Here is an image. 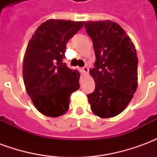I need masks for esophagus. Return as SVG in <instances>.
I'll list each match as a JSON object with an SVG mask.
<instances>
[{"label": "esophagus", "mask_w": 157, "mask_h": 157, "mask_svg": "<svg viewBox=\"0 0 157 157\" xmlns=\"http://www.w3.org/2000/svg\"><path fill=\"white\" fill-rule=\"evenodd\" d=\"M82 71L84 72V73H87V72H88V68H87L86 66H83L82 68Z\"/></svg>", "instance_id": "esophagus-1"}]
</instances>
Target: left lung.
<instances>
[{
    "instance_id": "obj_1",
    "label": "left lung",
    "mask_w": 157,
    "mask_h": 157,
    "mask_svg": "<svg viewBox=\"0 0 157 157\" xmlns=\"http://www.w3.org/2000/svg\"><path fill=\"white\" fill-rule=\"evenodd\" d=\"M86 32L95 52L90 72L95 90L87 95L91 109L101 118L118 115L127 107L137 87L138 57L131 39L112 21L86 22Z\"/></svg>"
}]
</instances>
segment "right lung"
<instances>
[{
	"label": "right lung",
	"instance_id": "1",
	"mask_svg": "<svg viewBox=\"0 0 157 157\" xmlns=\"http://www.w3.org/2000/svg\"><path fill=\"white\" fill-rule=\"evenodd\" d=\"M84 22L50 19L30 39L23 60L26 90L39 112L59 117L67 112L70 96L80 87V72L63 62L66 44Z\"/></svg>",
	"mask_w": 157,
	"mask_h": 157
}]
</instances>
